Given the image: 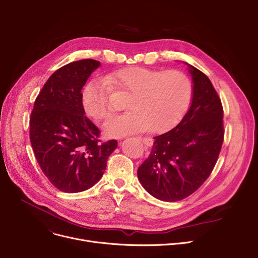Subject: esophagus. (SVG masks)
<instances>
[{
  "label": "esophagus",
  "mask_w": 258,
  "mask_h": 258,
  "mask_svg": "<svg viewBox=\"0 0 258 258\" xmlns=\"http://www.w3.org/2000/svg\"><path fill=\"white\" fill-rule=\"evenodd\" d=\"M139 140L145 145V146H151L152 145V143H153V141H152V139H150V138H146V137H144V138H143V137H140V138H139Z\"/></svg>",
  "instance_id": "34e87169"
}]
</instances>
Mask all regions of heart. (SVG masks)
Returning <instances> with one entry per match:
<instances>
[{
  "label": "heart",
  "instance_id": "heart-1",
  "mask_svg": "<svg viewBox=\"0 0 258 258\" xmlns=\"http://www.w3.org/2000/svg\"><path fill=\"white\" fill-rule=\"evenodd\" d=\"M130 94L127 112L110 118L104 132L111 138L150 131L165 133L183 117L192 97V82L179 71H158L130 66L86 84L81 94L85 114L102 120L111 113V92Z\"/></svg>",
  "mask_w": 258,
  "mask_h": 258
}]
</instances>
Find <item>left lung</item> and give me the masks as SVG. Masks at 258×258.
<instances>
[{
  "instance_id": "left-lung-1",
  "label": "left lung",
  "mask_w": 258,
  "mask_h": 258,
  "mask_svg": "<svg viewBox=\"0 0 258 258\" xmlns=\"http://www.w3.org/2000/svg\"><path fill=\"white\" fill-rule=\"evenodd\" d=\"M190 66L192 105L171 131L154 137L138 178L154 198L174 202L192 195L211 175L224 140L223 106L210 79Z\"/></svg>"
}]
</instances>
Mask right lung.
<instances>
[{"label": "right lung", "instance_id": "right-lung-1", "mask_svg": "<svg viewBox=\"0 0 258 258\" xmlns=\"http://www.w3.org/2000/svg\"><path fill=\"white\" fill-rule=\"evenodd\" d=\"M100 65L93 59L68 63L51 75L30 117V141L47 179L58 190H88L104 174L116 140L101 142L100 131L86 117L82 88Z\"/></svg>", "mask_w": 258, "mask_h": 258}]
</instances>
